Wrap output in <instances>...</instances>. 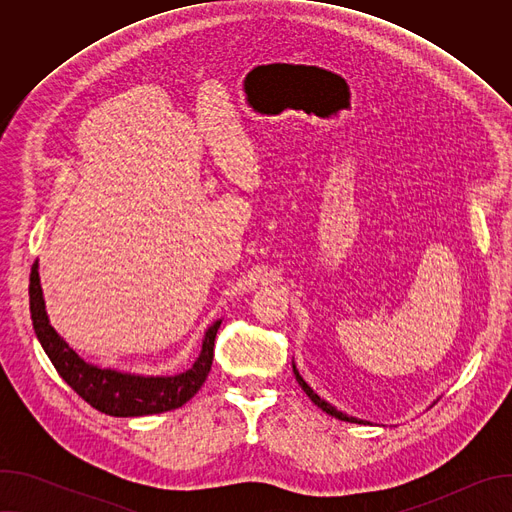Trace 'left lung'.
<instances>
[{
	"label": "left lung",
	"instance_id": "obj_1",
	"mask_svg": "<svg viewBox=\"0 0 512 512\" xmlns=\"http://www.w3.org/2000/svg\"><path fill=\"white\" fill-rule=\"evenodd\" d=\"M291 367H294V375H296V381H298V385L304 389V393L312 399V403L314 405H318L322 411H326L328 415H332V417H336V419H340V421H350V423H371V421H364V419H358V417H352V415H348V413H344V411H340V409H336L334 405H330L326 399H322L306 381H304V377L300 375V371L296 369V362H291Z\"/></svg>",
	"mask_w": 512,
	"mask_h": 512
}]
</instances>
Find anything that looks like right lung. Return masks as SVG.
Segmentation results:
<instances>
[{"instance_id":"right-lung-1","label":"right lung","mask_w":512,"mask_h":512,"mask_svg":"<svg viewBox=\"0 0 512 512\" xmlns=\"http://www.w3.org/2000/svg\"><path fill=\"white\" fill-rule=\"evenodd\" d=\"M30 314L34 332L50 362L66 385L77 391L91 407L113 417H141L182 407L204 385L214 356V338L223 320L212 322L202 338L200 354L192 367L180 375H135L103 369L72 350L50 326L42 296L38 259L30 273Z\"/></svg>"}]
</instances>
